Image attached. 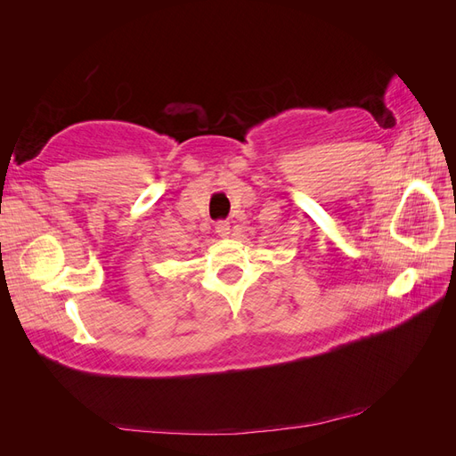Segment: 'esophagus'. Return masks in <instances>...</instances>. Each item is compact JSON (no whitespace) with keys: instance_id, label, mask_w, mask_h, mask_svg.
Masks as SVG:
<instances>
[{"instance_id":"obj_1","label":"esophagus","mask_w":456,"mask_h":456,"mask_svg":"<svg viewBox=\"0 0 456 456\" xmlns=\"http://www.w3.org/2000/svg\"><path fill=\"white\" fill-rule=\"evenodd\" d=\"M215 230L220 238H228L230 233V223H226V220H218V223L215 224Z\"/></svg>"}]
</instances>
